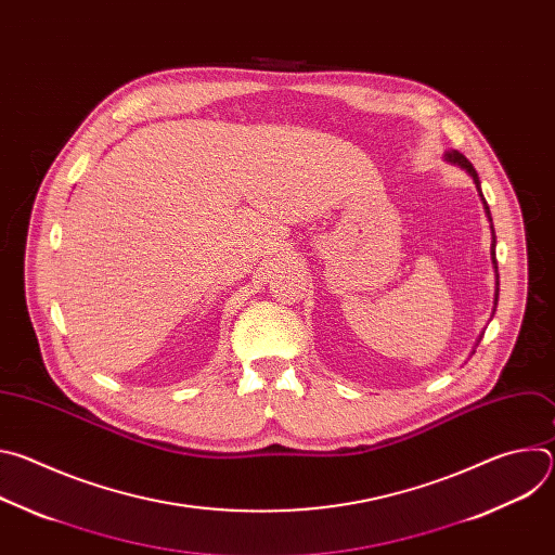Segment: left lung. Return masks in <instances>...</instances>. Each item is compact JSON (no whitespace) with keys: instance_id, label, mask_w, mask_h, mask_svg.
Listing matches in <instances>:
<instances>
[{"instance_id":"obj_1","label":"left lung","mask_w":555,"mask_h":555,"mask_svg":"<svg viewBox=\"0 0 555 555\" xmlns=\"http://www.w3.org/2000/svg\"><path fill=\"white\" fill-rule=\"evenodd\" d=\"M446 163H450V165H456V167H461L472 180H474V184H477V191H479V195H481V199H483V208H486V215H488V219L492 221V215H490V206H488V202H486V197H483V193H481V182H479V176H477V171H474V167H472V163L467 160V157L463 155V153H459V151H448L446 155ZM492 228V263H494V272H496V294H494V307H496V302H499V263H496V236H494V225H490Z\"/></svg>"}]
</instances>
